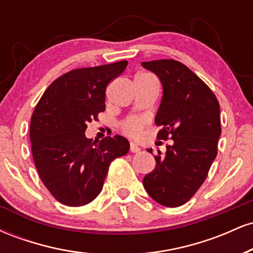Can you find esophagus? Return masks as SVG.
Here are the masks:
<instances>
[{
    "instance_id": "34e87169",
    "label": "esophagus",
    "mask_w": 253,
    "mask_h": 253,
    "mask_svg": "<svg viewBox=\"0 0 253 253\" xmlns=\"http://www.w3.org/2000/svg\"><path fill=\"white\" fill-rule=\"evenodd\" d=\"M129 150H130V152H133V153H138V152H140V147H139L138 145H136L135 143H130Z\"/></svg>"
}]
</instances>
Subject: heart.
Masks as SVG:
<instances>
[{
	"mask_svg": "<svg viewBox=\"0 0 253 253\" xmlns=\"http://www.w3.org/2000/svg\"><path fill=\"white\" fill-rule=\"evenodd\" d=\"M145 75H147V74H139L138 76H145ZM143 126H144L143 120L133 118V119H129V120H127L126 123L124 124L123 128L125 132L127 133V134L138 135V134H140L141 129H143Z\"/></svg>",
	"mask_w": 253,
	"mask_h": 253,
	"instance_id": "obj_1",
	"label": "heart"
}]
</instances>
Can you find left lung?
<instances>
[{
    "instance_id": "left-lung-1",
    "label": "left lung",
    "mask_w": 253,
    "mask_h": 253,
    "mask_svg": "<svg viewBox=\"0 0 253 253\" xmlns=\"http://www.w3.org/2000/svg\"><path fill=\"white\" fill-rule=\"evenodd\" d=\"M163 85L155 123L157 138L172 139L167 153L155 156L156 168L144 177L147 194L165 207L189 201L205 182L217 153L221 134L220 106L215 95L184 64L173 59L143 62ZM152 153V149L147 150Z\"/></svg>"
}]
</instances>
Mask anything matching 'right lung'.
I'll list each match as a JSON object with an SVG mask.
<instances>
[{"instance_id":"right-lung-1","label":"right lung","mask_w":253,"mask_h":253,"mask_svg":"<svg viewBox=\"0 0 253 253\" xmlns=\"http://www.w3.org/2000/svg\"><path fill=\"white\" fill-rule=\"evenodd\" d=\"M127 60L69 71L50 84L32 115V155L40 178L57 201L80 207L101 193L109 165L128 152L121 135L88 139V123L106 109V88Z\"/></svg>"}]
</instances>
